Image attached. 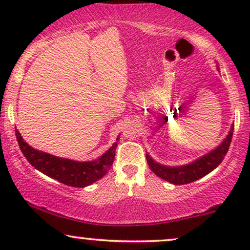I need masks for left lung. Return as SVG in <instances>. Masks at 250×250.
Masks as SVG:
<instances>
[{
    "label": "left lung",
    "instance_id": "1",
    "mask_svg": "<svg viewBox=\"0 0 250 250\" xmlns=\"http://www.w3.org/2000/svg\"><path fill=\"white\" fill-rule=\"evenodd\" d=\"M233 131L234 125H231L230 130L226 139L221 142V145L188 165L176 166V167L165 166L155 161L149 154H146V159H147L149 167L153 170V173L159 177L168 181L169 183H173V185H187V183L194 182V181L206 176L222 162L227 151H228L229 146H230Z\"/></svg>",
    "mask_w": 250,
    "mask_h": 250
}]
</instances>
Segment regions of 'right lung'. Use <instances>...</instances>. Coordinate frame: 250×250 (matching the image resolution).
<instances>
[{
	"label": "right lung",
	"instance_id": "obj_1",
	"mask_svg": "<svg viewBox=\"0 0 250 250\" xmlns=\"http://www.w3.org/2000/svg\"><path fill=\"white\" fill-rule=\"evenodd\" d=\"M15 134L22 154L33 167L51 179L64 183L65 186L76 188H83L93 185L108 173L109 169L113 166L117 141L120 139V136L117 137L116 142L99 159L93 160V161L80 162L37 150L24 141L17 129H15Z\"/></svg>",
	"mask_w": 250,
	"mask_h": 250
}]
</instances>
